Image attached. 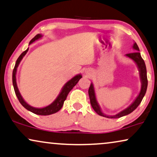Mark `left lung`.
Returning <instances> with one entry per match:
<instances>
[{"label":"left lung","instance_id":"1","mask_svg":"<svg viewBox=\"0 0 157 157\" xmlns=\"http://www.w3.org/2000/svg\"><path fill=\"white\" fill-rule=\"evenodd\" d=\"M133 49L136 50V52H133V53L130 54H126V56L130 58L132 60L134 61L136 64L137 65V67L139 69V76H140V80H141V90L140 93L134 101L128 106V108H126V109L123 110L122 111H121L118 113L113 116H110V115H106L103 113V111L101 110L99 104H98L97 100H96L95 97V89H94V86L93 83H91L90 86L89 87L88 90V94L90 97V104L92 107L94 109V110L99 115V116L105 117V118H121V117L126 116V115L130 114L131 113H132L138 106L139 105V104L141 103L142 99L145 95L146 92H147V85H148V80H147V68H146V64L144 62V59H142L141 54L139 52V48L136 44V43H134L133 45Z\"/></svg>","mask_w":157,"mask_h":157}]
</instances>
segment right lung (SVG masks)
Instances as JSON below:
<instances>
[{"label":"right lung","instance_id":"right-lung-1","mask_svg":"<svg viewBox=\"0 0 157 157\" xmlns=\"http://www.w3.org/2000/svg\"><path fill=\"white\" fill-rule=\"evenodd\" d=\"M43 36L41 34V33H39L37 34L36 36H35L33 38L31 39L29 42V44L30 45L31 44H32L35 41L39 40V39H41ZM29 48L27 49L26 51H24L23 53L21 54L19 56V57L18 58V59L16 60L15 67H14V69L13 70V76H12V80H13V88H14V91H15V93L16 96H17L18 100H19L20 103L24 106V107L27 109L29 111L33 113L36 114V115H40V116H49V115L55 113L59 111V110L61 109L62 106H63L64 102V100H66L67 96L70 93L71 90H72L73 87H74L75 85H77V83L78 82V81L82 78V75L81 74H78L77 75H75L74 77H72L71 80H70L68 82H67L62 87L61 90V92H60L59 95L57 96V98L54 100L52 103L50 104V105L46 106V107L44 108H35L33 107L30 105H29L28 103L25 101L24 98L21 95L19 90H18V86H17V83H16V72H17V68L18 65H19L23 57L26 55V54L28 52Z\"/></svg>","mask_w":157,"mask_h":157}]
</instances>
